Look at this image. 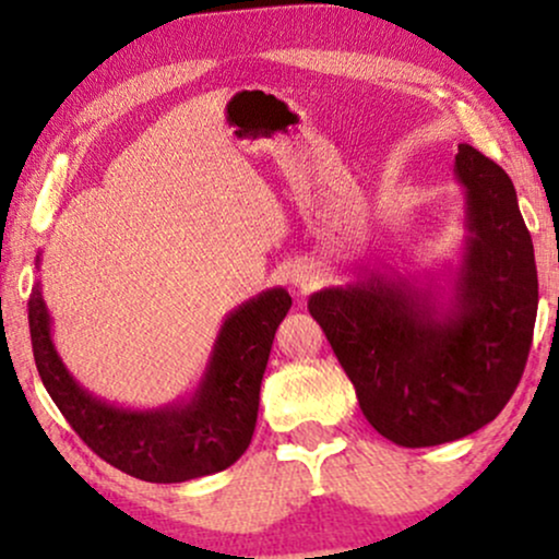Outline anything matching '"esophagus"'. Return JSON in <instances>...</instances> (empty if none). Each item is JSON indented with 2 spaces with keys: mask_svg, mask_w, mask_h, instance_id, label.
Segmentation results:
<instances>
[{
  "mask_svg": "<svg viewBox=\"0 0 559 559\" xmlns=\"http://www.w3.org/2000/svg\"><path fill=\"white\" fill-rule=\"evenodd\" d=\"M288 281H292L297 288H307L312 286V281H316V271H312L310 265H294L292 273H288Z\"/></svg>",
  "mask_w": 559,
  "mask_h": 559,
  "instance_id": "esophagus-1",
  "label": "esophagus"
}]
</instances>
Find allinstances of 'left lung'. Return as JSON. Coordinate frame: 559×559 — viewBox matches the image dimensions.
Here are the masks:
<instances>
[{
    "mask_svg": "<svg viewBox=\"0 0 559 559\" xmlns=\"http://www.w3.org/2000/svg\"><path fill=\"white\" fill-rule=\"evenodd\" d=\"M465 247L444 288L378 275L307 301L362 415L400 447H436L491 423L521 383L534 338V241L510 176L460 144ZM433 281V278H431Z\"/></svg>",
    "mask_w": 559,
    "mask_h": 559,
    "instance_id": "8db88e82",
    "label": "left lung"
}]
</instances>
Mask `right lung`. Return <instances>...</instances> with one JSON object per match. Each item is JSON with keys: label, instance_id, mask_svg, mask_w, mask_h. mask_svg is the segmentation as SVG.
Returning a JSON list of instances; mask_svg holds the SVG:
<instances>
[{"label": "right lung", "instance_id": "right-lung-1", "mask_svg": "<svg viewBox=\"0 0 559 559\" xmlns=\"http://www.w3.org/2000/svg\"><path fill=\"white\" fill-rule=\"evenodd\" d=\"M288 307L292 297L281 286L236 307L217 331L199 386L186 400L152 409L99 400L70 376L55 349L52 318L38 281L31 288L28 325L38 376L70 428L128 476L183 484L226 471L247 452L258 423L262 373Z\"/></svg>", "mask_w": 559, "mask_h": 559}]
</instances>
